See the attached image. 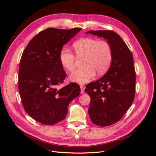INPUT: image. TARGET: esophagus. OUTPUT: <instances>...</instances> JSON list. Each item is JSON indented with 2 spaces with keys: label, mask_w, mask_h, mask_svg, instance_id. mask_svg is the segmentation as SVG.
I'll use <instances>...</instances> for the list:
<instances>
[{
  "label": "esophagus",
  "mask_w": 156,
  "mask_h": 156,
  "mask_svg": "<svg viewBox=\"0 0 156 156\" xmlns=\"http://www.w3.org/2000/svg\"><path fill=\"white\" fill-rule=\"evenodd\" d=\"M80 88H81V94H83L84 92V87L83 85H81V87H80Z\"/></svg>",
  "instance_id": "1"
}]
</instances>
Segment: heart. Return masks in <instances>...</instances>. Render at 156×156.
I'll return each instance as SVG.
<instances>
[{"mask_svg": "<svg viewBox=\"0 0 156 156\" xmlns=\"http://www.w3.org/2000/svg\"><path fill=\"white\" fill-rule=\"evenodd\" d=\"M77 56L83 58V68L75 70L70 75L72 82L84 84L89 82L98 75L105 73L112 59V51L111 44L106 40H100L91 37L80 39L73 45ZM61 65L68 71L72 72L75 68L76 56L67 48H63L59 54Z\"/></svg>", "mask_w": 156, "mask_h": 156, "instance_id": "obj_1", "label": "heart"}]
</instances>
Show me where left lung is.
Masks as SVG:
<instances>
[{"label":"left lung","instance_id":"8db88e82","mask_svg":"<svg viewBox=\"0 0 156 156\" xmlns=\"http://www.w3.org/2000/svg\"><path fill=\"white\" fill-rule=\"evenodd\" d=\"M111 45L112 59L108 72L84 90L90 97L88 115L94 124L108 126L119 121L131 107L135 93L136 74L131 51L122 37L112 30H90Z\"/></svg>","mask_w":156,"mask_h":156}]
</instances>
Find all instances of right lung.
Listing matches in <instances>:
<instances>
[{"label": "right lung", "instance_id": "obj_1", "mask_svg": "<svg viewBox=\"0 0 156 156\" xmlns=\"http://www.w3.org/2000/svg\"><path fill=\"white\" fill-rule=\"evenodd\" d=\"M81 30L48 28L33 37L22 55L18 76L22 104L27 114L42 124L53 125L64 120L69 103L80 94L77 84L59 90L56 86L66 77L60 52Z\"/></svg>", "mask_w": 156, "mask_h": 156}]
</instances>
